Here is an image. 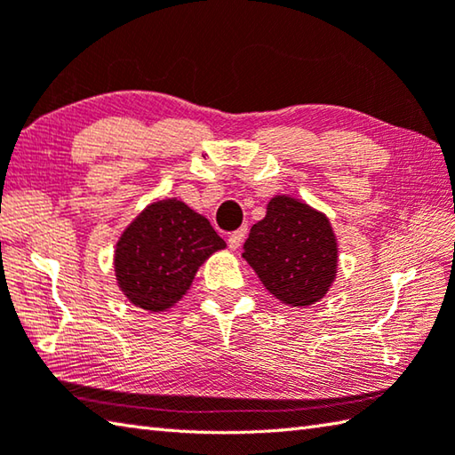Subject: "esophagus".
Returning <instances> with one entry per match:
<instances>
[{"instance_id": "1", "label": "esophagus", "mask_w": 455, "mask_h": 455, "mask_svg": "<svg viewBox=\"0 0 455 455\" xmlns=\"http://www.w3.org/2000/svg\"><path fill=\"white\" fill-rule=\"evenodd\" d=\"M244 238H246V228L235 230V233L228 236V248H230V251H236V248H240V244L244 243Z\"/></svg>"}]
</instances>
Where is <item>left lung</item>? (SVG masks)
Instances as JSON below:
<instances>
[{
	"label": "left lung",
	"instance_id": "left-lung-1",
	"mask_svg": "<svg viewBox=\"0 0 455 455\" xmlns=\"http://www.w3.org/2000/svg\"><path fill=\"white\" fill-rule=\"evenodd\" d=\"M243 258L275 299L307 307L333 286L339 248L322 211L290 195H275L251 228Z\"/></svg>",
	"mask_w": 455,
	"mask_h": 455
}]
</instances>
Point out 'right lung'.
<instances>
[{
  "label": "right lung",
  "instance_id": "add662e5",
  "mask_svg": "<svg viewBox=\"0 0 455 455\" xmlns=\"http://www.w3.org/2000/svg\"><path fill=\"white\" fill-rule=\"evenodd\" d=\"M227 248L211 222L181 199L149 203L114 248V274L130 304L159 314L191 288L199 266Z\"/></svg>",
  "mask_w": 455,
  "mask_h": 455
}]
</instances>
